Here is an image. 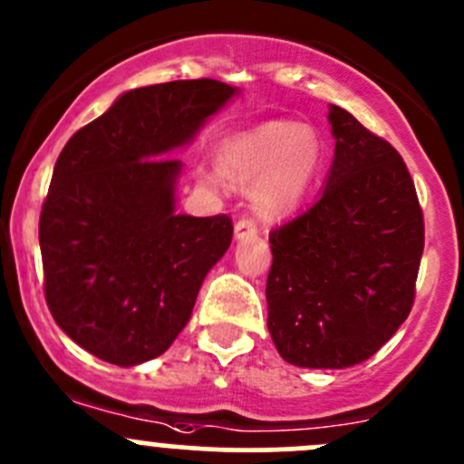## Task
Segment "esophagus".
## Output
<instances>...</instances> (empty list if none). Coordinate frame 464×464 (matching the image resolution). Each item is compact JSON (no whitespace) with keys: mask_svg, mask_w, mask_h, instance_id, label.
Segmentation results:
<instances>
[{"mask_svg":"<svg viewBox=\"0 0 464 464\" xmlns=\"http://www.w3.org/2000/svg\"><path fill=\"white\" fill-rule=\"evenodd\" d=\"M233 231H236V240H245V237H254L256 233H258V224H256L251 218L237 219Z\"/></svg>","mask_w":464,"mask_h":464,"instance_id":"obj_1","label":"esophagus"}]
</instances>
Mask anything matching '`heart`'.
<instances>
[{
	"mask_svg": "<svg viewBox=\"0 0 464 464\" xmlns=\"http://www.w3.org/2000/svg\"><path fill=\"white\" fill-rule=\"evenodd\" d=\"M219 172L199 170L210 188L224 184H260L256 204L265 215L287 213L303 199L321 163V141L314 130L289 121H271L222 143Z\"/></svg>",
	"mask_w": 464,
	"mask_h": 464,
	"instance_id": "obj_1",
	"label": "heart"
}]
</instances>
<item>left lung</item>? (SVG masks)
<instances>
[{
	"mask_svg": "<svg viewBox=\"0 0 464 464\" xmlns=\"http://www.w3.org/2000/svg\"><path fill=\"white\" fill-rule=\"evenodd\" d=\"M327 121L323 193L269 236L266 327L287 363L339 371L371 359L409 316L424 219L400 152L339 105Z\"/></svg>",
	"mask_w": 464,
	"mask_h": 464,
	"instance_id": "left-lung-1",
	"label": "left lung"
}]
</instances>
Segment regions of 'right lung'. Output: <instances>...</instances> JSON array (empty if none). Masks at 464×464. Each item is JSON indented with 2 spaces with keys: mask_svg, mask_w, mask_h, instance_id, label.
<instances>
[{
  "mask_svg": "<svg viewBox=\"0 0 464 464\" xmlns=\"http://www.w3.org/2000/svg\"><path fill=\"white\" fill-rule=\"evenodd\" d=\"M237 93L210 78L130 89L60 152L40 215L44 296L93 357L130 368L166 353L227 254V215L177 213L170 154Z\"/></svg>",
  "mask_w": 464,
  "mask_h": 464,
  "instance_id": "add662e5",
  "label": "right lung"
}]
</instances>
